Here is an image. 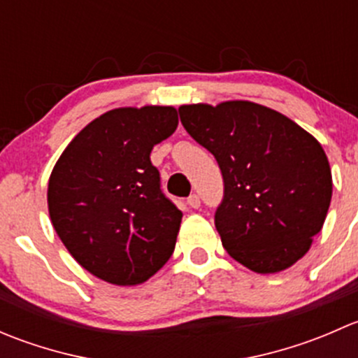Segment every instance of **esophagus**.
<instances>
[{
    "mask_svg": "<svg viewBox=\"0 0 358 358\" xmlns=\"http://www.w3.org/2000/svg\"><path fill=\"white\" fill-rule=\"evenodd\" d=\"M187 204H189L192 209L201 208V199H199V196H196V194H194V196H190L189 199H187Z\"/></svg>",
    "mask_w": 358,
    "mask_h": 358,
    "instance_id": "esophagus-1",
    "label": "esophagus"
}]
</instances>
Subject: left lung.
Segmentation results:
<instances>
[{
	"mask_svg": "<svg viewBox=\"0 0 358 358\" xmlns=\"http://www.w3.org/2000/svg\"><path fill=\"white\" fill-rule=\"evenodd\" d=\"M189 135L215 156L225 197L215 225L230 256L256 273L289 268L322 230L333 176L306 129L249 100L180 106Z\"/></svg>",
	"mask_w": 358,
	"mask_h": 358,
	"instance_id": "1",
	"label": "left lung"
}]
</instances>
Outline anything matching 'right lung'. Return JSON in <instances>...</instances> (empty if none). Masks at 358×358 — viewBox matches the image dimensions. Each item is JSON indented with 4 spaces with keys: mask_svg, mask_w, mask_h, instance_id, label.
I'll return each instance as SVG.
<instances>
[{
    "mask_svg": "<svg viewBox=\"0 0 358 358\" xmlns=\"http://www.w3.org/2000/svg\"><path fill=\"white\" fill-rule=\"evenodd\" d=\"M171 106L119 107L86 124L55 162L48 213L85 270L114 286H138L175 251L182 211L159 189L154 145L175 133Z\"/></svg>",
    "mask_w": 358,
    "mask_h": 358,
    "instance_id": "add662e5",
    "label": "right lung"
}]
</instances>
